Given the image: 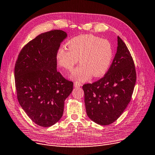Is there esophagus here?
<instances>
[{
	"label": "esophagus",
	"mask_w": 155,
	"mask_h": 155,
	"mask_svg": "<svg viewBox=\"0 0 155 155\" xmlns=\"http://www.w3.org/2000/svg\"><path fill=\"white\" fill-rule=\"evenodd\" d=\"M74 86L75 87H79L81 86V84L78 83V82H75L74 83Z\"/></svg>",
	"instance_id": "esophagus-1"
}]
</instances>
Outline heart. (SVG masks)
I'll use <instances>...</instances> for the list:
<instances>
[{
    "label": "heart",
    "instance_id": "b5f03b06",
    "mask_svg": "<svg viewBox=\"0 0 155 155\" xmlns=\"http://www.w3.org/2000/svg\"><path fill=\"white\" fill-rule=\"evenodd\" d=\"M57 51V64L65 71H71L78 62L80 65L71 74V78L79 82L104 76L111 65L113 49L110 43L91 34L76 36Z\"/></svg>",
    "mask_w": 155,
    "mask_h": 155
}]
</instances>
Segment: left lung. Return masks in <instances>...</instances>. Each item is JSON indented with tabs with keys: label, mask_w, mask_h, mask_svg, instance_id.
<instances>
[{
	"label": "left lung",
	"mask_w": 155,
	"mask_h": 155,
	"mask_svg": "<svg viewBox=\"0 0 155 155\" xmlns=\"http://www.w3.org/2000/svg\"><path fill=\"white\" fill-rule=\"evenodd\" d=\"M136 81L133 59L126 45L118 36L117 52L105 76L83 86L88 117L101 126L117 120L130 101Z\"/></svg>",
	"instance_id": "8db88e82"
}]
</instances>
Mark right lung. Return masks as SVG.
Returning <instances> with one entry per match:
<instances>
[{"label": "right lung", "instance_id": "add662e5", "mask_svg": "<svg viewBox=\"0 0 155 155\" xmlns=\"http://www.w3.org/2000/svg\"><path fill=\"white\" fill-rule=\"evenodd\" d=\"M68 35L62 30L43 33L21 50L14 69L21 107L35 124L50 127L63 115L64 101L73 83L57 71L55 54Z\"/></svg>", "mask_w": 155, "mask_h": 155}]
</instances>
